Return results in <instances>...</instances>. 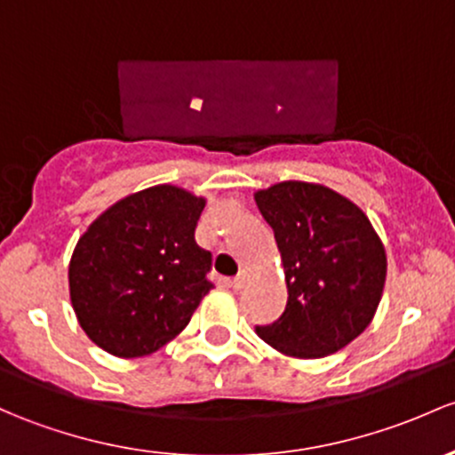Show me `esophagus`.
<instances>
[{
  "label": "esophagus",
  "mask_w": 455,
  "mask_h": 455,
  "mask_svg": "<svg viewBox=\"0 0 455 455\" xmlns=\"http://www.w3.org/2000/svg\"><path fill=\"white\" fill-rule=\"evenodd\" d=\"M246 283H248V275H246V272H240V275H237V276H235V279H233V281H231L233 290H242V288H243V285H246Z\"/></svg>",
  "instance_id": "obj_1"
}]
</instances>
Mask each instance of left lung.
I'll return each mask as SVG.
<instances>
[{
    "label": "left lung",
    "instance_id": "1",
    "mask_svg": "<svg viewBox=\"0 0 455 455\" xmlns=\"http://www.w3.org/2000/svg\"><path fill=\"white\" fill-rule=\"evenodd\" d=\"M275 231L288 305L257 336L279 353L318 360L372 323L386 283V251L366 213L338 191L283 180L255 191Z\"/></svg>",
    "mask_w": 455,
    "mask_h": 455
}]
</instances>
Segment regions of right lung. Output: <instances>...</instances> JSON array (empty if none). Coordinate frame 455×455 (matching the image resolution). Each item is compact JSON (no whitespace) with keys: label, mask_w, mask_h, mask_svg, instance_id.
Listing matches in <instances>:
<instances>
[{"label":"right lung","mask_w":455,"mask_h":455,"mask_svg":"<svg viewBox=\"0 0 455 455\" xmlns=\"http://www.w3.org/2000/svg\"><path fill=\"white\" fill-rule=\"evenodd\" d=\"M204 204L183 188L155 185L89 224L69 261V299L91 342L131 360L188 327L213 288L212 252L194 237Z\"/></svg>","instance_id":"obj_1"}]
</instances>
